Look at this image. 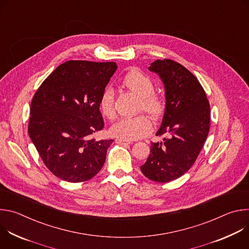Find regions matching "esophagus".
Listing matches in <instances>:
<instances>
[{
	"mask_svg": "<svg viewBox=\"0 0 249 249\" xmlns=\"http://www.w3.org/2000/svg\"><path fill=\"white\" fill-rule=\"evenodd\" d=\"M116 143L119 145H129L131 144L130 141H126V140H121V139H116Z\"/></svg>",
	"mask_w": 249,
	"mask_h": 249,
	"instance_id": "34e87169",
	"label": "esophagus"
}]
</instances>
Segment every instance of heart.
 Returning a JSON list of instances; mask_svg holds the SVG:
<instances>
[{"label": "heart", "mask_w": 249, "mask_h": 249, "mask_svg": "<svg viewBox=\"0 0 249 249\" xmlns=\"http://www.w3.org/2000/svg\"><path fill=\"white\" fill-rule=\"evenodd\" d=\"M122 84L140 97L139 110L145 111L154 119L160 118L164 112L166 103L164 98L156 93L154 81L146 74L138 70L127 73ZM98 107L101 114L107 119L115 117L114 91L111 88H105L98 99ZM152 122L146 115L122 118L110 128L112 136L126 141H133L144 138L152 132Z\"/></svg>", "instance_id": "b5f03b06"}]
</instances>
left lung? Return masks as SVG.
<instances>
[{"label":"left lung","instance_id":"left-lung-1","mask_svg":"<svg viewBox=\"0 0 249 249\" xmlns=\"http://www.w3.org/2000/svg\"><path fill=\"white\" fill-rule=\"evenodd\" d=\"M149 70L164 85L166 107L147 161L141 166L153 181L169 182L183 175L197 160L210 130V103L197 78L184 66L170 59L156 60Z\"/></svg>","mask_w":249,"mask_h":249}]
</instances>
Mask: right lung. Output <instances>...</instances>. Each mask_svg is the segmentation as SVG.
I'll return each mask as SVG.
<instances>
[{"mask_svg": "<svg viewBox=\"0 0 249 249\" xmlns=\"http://www.w3.org/2000/svg\"><path fill=\"white\" fill-rule=\"evenodd\" d=\"M116 69L114 62H65L32 97L28 135L46 167L65 181H87L104 164L113 140L94 138L104 127L98 99Z\"/></svg>", "mask_w": 249, "mask_h": 249, "instance_id": "obj_1", "label": "right lung"}]
</instances>
